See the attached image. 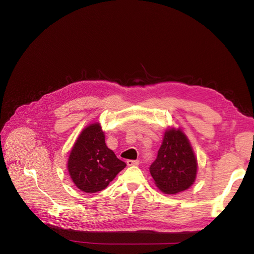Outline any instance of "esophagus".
<instances>
[{
  "label": "esophagus",
  "instance_id": "esophagus-1",
  "mask_svg": "<svg viewBox=\"0 0 254 254\" xmlns=\"http://www.w3.org/2000/svg\"><path fill=\"white\" fill-rule=\"evenodd\" d=\"M127 165L128 166H134V165H139V161L137 160H127Z\"/></svg>",
  "mask_w": 254,
  "mask_h": 254
}]
</instances>
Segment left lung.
<instances>
[{"label":"left lung","mask_w":254,"mask_h":254,"mask_svg":"<svg viewBox=\"0 0 254 254\" xmlns=\"http://www.w3.org/2000/svg\"><path fill=\"white\" fill-rule=\"evenodd\" d=\"M149 172L156 186L165 194L180 193L195 182L197 159L181 129L166 130Z\"/></svg>","instance_id":"left-lung-1"}]
</instances>
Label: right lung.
I'll return each instance as SVG.
<instances>
[{"label":"right lung","instance_id":"1","mask_svg":"<svg viewBox=\"0 0 254 254\" xmlns=\"http://www.w3.org/2000/svg\"><path fill=\"white\" fill-rule=\"evenodd\" d=\"M126 163L107 147L99 123L84 128L67 160V171L75 186L84 193H96L109 186Z\"/></svg>","mask_w":254,"mask_h":254}]
</instances>
